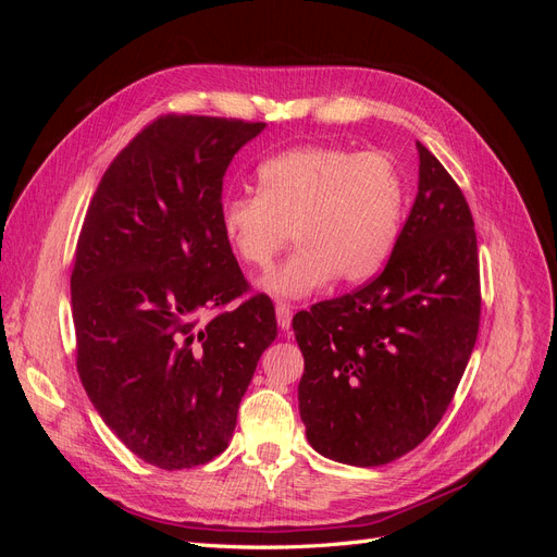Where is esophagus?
<instances>
[{
  "instance_id": "1",
  "label": "esophagus",
  "mask_w": 557,
  "mask_h": 557,
  "mask_svg": "<svg viewBox=\"0 0 557 557\" xmlns=\"http://www.w3.org/2000/svg\"><path fill=\"white\" fill-rule=\"evenodd\" d=\"M276 323H278V327L283 332L290 330V325H293V309H290V305H283V301H278V305H276Z\"/></svg>"
}]
</instances>
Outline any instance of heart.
Masks as SVG:
<instances>
[{
  "label": "heart",
  "mask_w": 557,
  "mask_h": 557,
  "mask_svg": "<svg viewBox=\"0 0 557 557\" xmlns=\"http://www.w3.org/2000/svg\"><path fill=\"white\" fill-rule=\"evenodd\" d=\"M404 197V181L385 156L305 146L262 162L258 193L225 197L218 223L230 250L250 267L272 260L293 230L297 248L258 288L301 299L336 276L344 283L376 276L397 244Z\"/></svg>",
  "instance_id": "heart-1"
}]
</instances>
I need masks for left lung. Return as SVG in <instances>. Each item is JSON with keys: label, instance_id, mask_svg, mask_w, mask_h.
I'll return each mask as SVG.
<instances>
[{"label": "left lung", "instance_id": "1", "mask_svg": "<svg viewBox=\"0 0 557 557\" xmlns=\"http://www.w3.org/2000/svg\"><path fill=\"white\" fill-rule=\"evenodd\" d=\"M418 148V195L383 272L293 318L305 356L297 397L309 444L381 467L413 450L455 395L479 334V248L467 199Z\"/></svg>", "mask_w": 557, "mask_h": 557}]
</instances>
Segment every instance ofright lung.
Returning <instances> with one entry per match:
<instances>
[{
    "instance_id": "right-lung-1",
    "label": "right lung",
    "mask_w": 557,
    "mask_h": 557,
    "mask_svg": "<svg viewBox=\"0 0 557 557\" xmlns=\"http://www.w3.org/2000/svg\"><path fill=\"white\" fill-rule=\"evenodd\" d=\"M264 127L160 117L111 162L83 221L72 272L78 376L117 440L160 469L207 465L227 448L276 339L269 297L223 311L248 283L218 223L227 166Z\"/></svg>"
}]
</instances>
